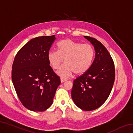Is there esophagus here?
<instances>
[{
	"mask_svg": "<svg viewBox=\"0 0 133 133\" xmlns=\"http://www.w3.org/2000/svg\"><path fill=\"white\" fill-rule=\"evenodd\" d=\"M67 79L66 78H63V77H61L60 78V81H61L62 83H63L64 82H66V81H67Z\"/></svg>",
	"mask_w": 133,
	"mask_h": 133,
	"instance_id": "1",
	"label": "esophagus"
}]
</instances>
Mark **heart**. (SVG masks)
<instances>
[{
	"instance_id": "heart-1",
	"label": "heart",
	"mask_w": 133,
	"mask_h": 133,
	"mask_svg": "<svg viewBox=\"0 0 133 133\" xmlns=\"http://www.w3.org/2000/svg\"><path fill=\"white\" fill-rule=\"evenodd\" d=\"M94 56L93 46L66 39L57 44V51H49L48 58L53 69H57L64 61L65 63L57 71L62 77H69L75 73L82 75L90 69Z\"/></svg>"
}]
</instances>
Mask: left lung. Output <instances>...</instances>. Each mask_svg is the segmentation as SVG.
Here are the masks:
<instances>
[{
	"label": "left lung",
	"instance_id": "left-lung-1",
	"mask_svg": "<svg viewBox=\"0 0 133 133\" xmlns=\"http://www.w3.org/2000/svg\"><path fill=\"white\" fill-rule=\"evenodd\" d=\"M93 45L95 57L90 69L73 81L71 97L83 110L100 107L109 97L115 79L114 62L107 49L94 38L84 36Z\"/></svg>",
	"mask_w": 133,
	"mask_h": 133
}]
</instances>
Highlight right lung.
<instances>
[{
  "label": "right lung",
  "instance_id": "1",
  "mask_svg": "<svg viewBox=\"0 0 133 133\" xmlns=\"http://www.w3.org/2000/svg\"><path fill=\"white\" fill-rule=\"evenodd\" d=\"M55 35L31 39L16 55L12 80L20 101L26 109L44 111L52 104L60 77L50 66L48 55Z\"/></svg>",
  "mask_w": 133,
  "mask_h": 133
}]
</instances>
